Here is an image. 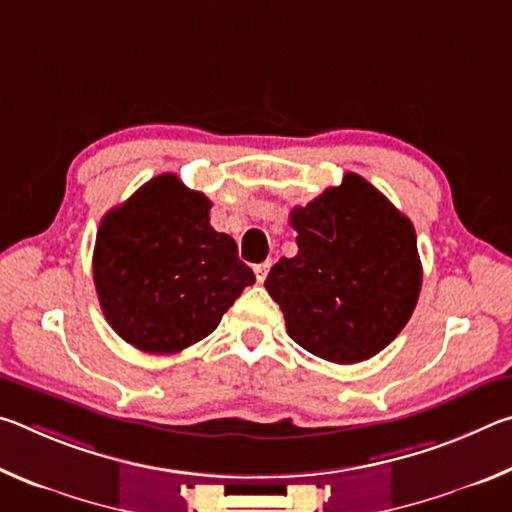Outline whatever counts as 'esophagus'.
<instances>
[{
    "label": "esophagus",
    "mask_w": 512,
    "mask_h": 512,
    "mask_svg": "<svg viewBox=\"0 0 512 512\" xmlns=\"http://www.w3.org/2000/svg\"><path fill=\"white\" fill-rule=\"evenodd\" d=\"M271 266H273V259H266V262H262V264H255L257 282H264L266 280V275H268V271H271Z\"/></svg>",
    "instance_id": "obj_1"
}]
</instances>
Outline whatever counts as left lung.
Instances as JSON below:
<instances>
[{
  "label": "left lung",
  "mask_w": 512,
  "mask_h": 512,
  "mask_svg": "<svg viewBox=\"0 0 512 512\" xmlns=\"http://www.w3.org/2000/svg\"><path fill=\"white\" fill-rule=\"evenodd\" d=\"M289 221L298 253L264 287L300 348L332 363L375 357L409 323L422 287L413 223L357 173H345Z\"/></svg>",
  "instance_id": "8db88e82"
}]
</instances>
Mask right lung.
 <instances>
[{"label":"right lung","instance_id":"1","mask_svg":"<svg viewBox=\"0 0 512 512\" xmlns=\"http://www.w3.org/2000/svg\"><path fill=\"white\" fill-rule=\"evenodd\" d=\"M210 207L162 173L101 219L94 287L110 327L137 350L176 354L198 343L255 284L235 239L210 225Z\"/></svg>","mask_w":512,"mask_h":512}]
</instances>
